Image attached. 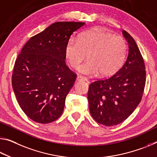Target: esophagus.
<instances>
[{
	"label": "esophagus",
	"instance_id": "34e87169",
	"mask_svg": "<svg viewBox=\"0 0 157 157\" xmlns=\"http://www.w3.org/2000/svg\"><path fill=\"white\" fill-rule=\"evenodd\" d=\"M76 80L77 81H86L87 80V79H86L85 77H83L82 75H78V77H77Z\"/></svg>",
	"mask_w": 157,
	"mask_h": 157
}]
</instances>
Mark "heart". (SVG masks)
Here are the masks:
<instances>
[{"mask_svg":"<svg viewBox=\"0 0 157 157\" xmlns=\"http://www.w3.org/2000/svg\"><path fill=\"white\" fill-rule=\"evenodd\" d=\"M126 43L122 37L113 36L101 29L82 33L78 39H70L65 56L75 68L87 56L88 61L79 66L78 71L86 75L110 76L122 66L126 54Z\"/></svg>","mask_w":157,"mask_h":157,"instance_id":"heart-1","label":"heart"}]
</instances>
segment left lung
Instances as JSON below:
<instances>
[{
    "label": "left lung",
    "instance_id": "1",
    "mask_svg": "<svg viewBox=\"0 0 157 157\" xmlns=\"http://www.w3.org/2000/svg\"><path fill=\"white\" fill-rule=\"evenodd\" d=\"M128 54L124 66L105 79L89 85V111L95 121L106 126L117 125L127 119L140 103L145 85L144 60L134 39L122 31Z\"/></svg>",
    "mask_w": 157,
    "mask_h": 157
}]
</instances>
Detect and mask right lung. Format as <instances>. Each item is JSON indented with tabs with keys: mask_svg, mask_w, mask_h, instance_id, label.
Here are the masks:
<instances>
[{
	"mask_svg": "<svg viewBox=\"0 0 157 157\" xmlns=\"http://www.w3.org/2000/svg\"><path fill=\"white\" fill-rule=\"evenodd\" d=\"M84 22L59 21L30 38L17 56L12 77L19 106L32 120L47 124L63 113L76 75L67 67L65 49Z\"/></svg>",
	"mask_w": 157,
	"mask_h": 157,
	"instance_id": "right-lung-1",
	"label": "right lung"
}]
</instances>
